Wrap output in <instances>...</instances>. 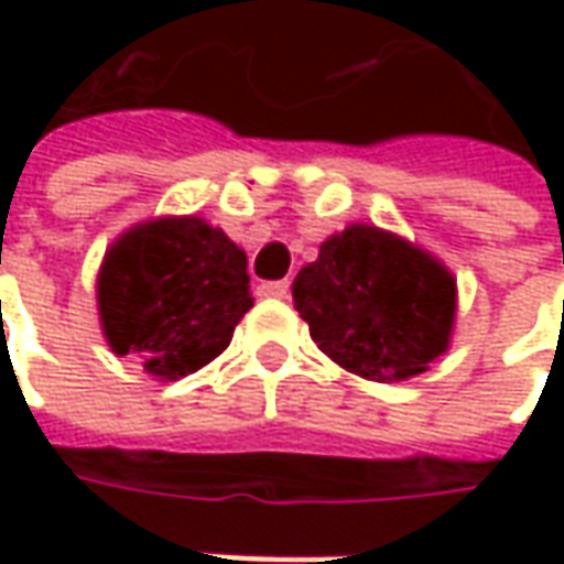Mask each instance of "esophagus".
<instances>
[{"label": "esophagus", "mask_w": 564, "mask_h": 564, "mask_svg": "<svg viewBox=\"0 0 564 564\" xmlns=\"http://www.w3.org/2000/svg\"><path fill=\"white\" fill-rule=\"evenodd\" d=\"M260 294H267V297H285V294H289V282H285V279L263 282V285H260Z\"/></svg>", "instance_id": "esophagus-1"}]
</instances>
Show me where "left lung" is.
<instances>
[{"label":"left lung","mask_w":564,"mask_h":564,"mask_svg":"<svg viewBox=\"0 0 564 564\" xmlns=\"http://www.w3.org/2000/svg\"><path fill=\"white\" fill-rule=\"evenodd\" d=\"M292 297L319 351L377 382L423 373L455 319V279L430 253L370 226L329 238L294 275Z\"/></svg>","instance_id":"obj_1"}]
</instances>
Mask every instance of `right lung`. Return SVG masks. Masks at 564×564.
<instances>
[{"label":"right lung","instance_id":"1","mask_svg":"<svg viewBox=\"0 0 564 564\" xmlns=\"http://www.w3.org/2000/svg\"><path fill=\"white\" fill-rule=\"evenodd\" d=\"M102 333L153 377L219 358L250 311L248 257L204 219H156L119 238L97 285Z\"/></svg>","mask_w":564,"mask_h":564}]
</instances>
